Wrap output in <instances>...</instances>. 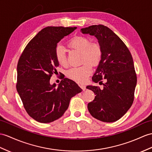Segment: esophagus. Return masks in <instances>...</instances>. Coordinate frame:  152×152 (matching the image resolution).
Wrapping results in <instances>:
<instances>
[{
	"label": "esophagus",
	"mask_w": 152,
	"mask_h": 152,
	"mask_svg": "<svg viewBox=\"0 0 152 152\" xmlns=\"http://www.w3.org/2000/svg\"><path fill=\"white\" fill-rule=\"evenodd\" d=\"M79 86H80L81 88L83 89V91H84L85 90H86V86H85L84 84H80V85H79Z\"/></svg>",
	"instance_id": "obj_1"
}]
</instances>
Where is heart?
<instances>
[{
    "label": "heart",
    "instance_id": "b5f03b06",
    "mask_svg": "<svg viewBox=\"0 0 152 152\" xmlns=\"http://www.w3.org/2000/svg\"><path fill=\"white\" fill-rule=\"evenodd\" d=\"M68 46L81 51V62L83 64L80 66L69 69L66 72V76L77 83H83L91 75V65L97 66L101 62L102 57L101 46L99 43L91 42L90 39L81 35L72 38L69 41ZM55 54L59 64L62 66L68 65L66 51L63 46L58 44L55 48Z\"/></svg>",
    "mask_w": 152,
    "mask_h": 152
}]
</instances>
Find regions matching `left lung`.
<instances>
[{
  "mask_svg": "<svg viewBox=\"0 0 152 152\" xmlns=\"http://www.w3.org/2000/svg\"><path fill=\"white\" fill-rule=\"evenodd\" d=\"M80 31L96 37L102 50V59L92 80L104 86L86 87L96 95L88 103V111L95 119L113 123L128 112L134 100L137 75L132 54L123 40L104 25L90 26Z\"/></svg>",
  "mask_w": 152,
  "mask_h": 152,
  "instance_id": "8db88e82",
  "label": "left lung"
}]
</instances>
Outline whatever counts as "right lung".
Here are the masks:
<instances>
[{
  "label": "right lung",
  "mask_w": 152,
  "mask_h": 152,
  "mask_svg": "<svg viewBox=\"0 0 152 152\" xmlns=\"http://www.w3.org/2000/svg\"><path fill=\"white\" fill-rule=\"evenodd\" d=\"M76 29L44 28L28 42L18 59L17 90L28 114L39 123L59 119L68 109L72 97L82 91L67 78H63L58 87L50 83L59 65L55 54L57 44Z\"/></svg>",
  "instance_id": "add662e5"
}]
</instances>
